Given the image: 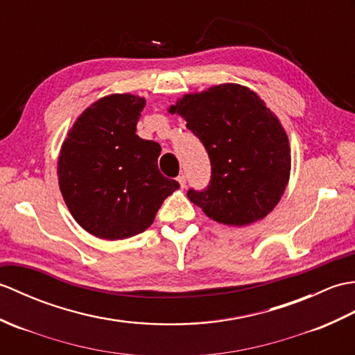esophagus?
Here are the masks:
<instances>
[{"instance_id": "esophagus-1", "label": "esophagus", "mask_w": 355, "mask_h": 355, "mask_svg": "<svg viewBox=\"0 0 355 355\" xmlns=\"http://www.w3.org/2000/svg\"><path fill=\"white\" fill-rule=\"evenodd\" d=\"M178 182L180 184V187L185 188V185H187V176H185V175H180V176H178Z\"/></svg>"}]
</instances>
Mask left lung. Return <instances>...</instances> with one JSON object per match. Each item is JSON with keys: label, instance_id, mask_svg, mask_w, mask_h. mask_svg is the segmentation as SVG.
I'll return each instance as SVG.
<instances>
[{"label": "left lung", "instance_id": "1", "mask_svg": "<svg viewBox=\"0 0 355 355\" xmlns=\"http://www.w3.org/2000/svg\"><path fill=\"white\" fill-rule=\"evenodd\" d=\"M170 112L184 118L209 156L208 187L187 193L205 214L246 226L277 207L290 178L288 138L254 91L235 83L212 86L187 94Z\"/></svg>", "mask_w": 355, "mask_h": 355}]
</instances>
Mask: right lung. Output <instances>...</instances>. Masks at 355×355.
Listing matches in <instances>:
<instances>
[{
	"mask_svg": "<svg viewBox=\"0 0 355 355\" xmlns=\"http://www.w3.org/2000/svg\"><path fill=\"white\" fill-rule=\"evenodd\" d=\"M146 100L100 98L77 118L62 144L59 187L76 222L105 240L144 232L179 182L161 175V146L137 135Z\"/></svg>",
	"mask_w": 355,
	"mask_h": 355,
	"instance_id": "right-lung-1",
	"label": "right lung"
}]
</instances>
